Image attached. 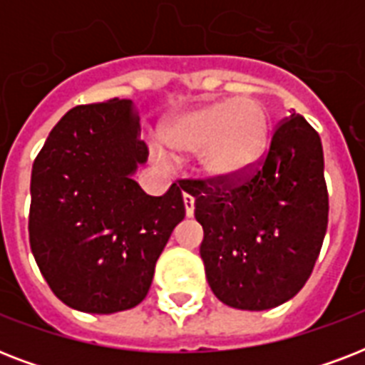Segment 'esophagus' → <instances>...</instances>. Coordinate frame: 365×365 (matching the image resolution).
I'll use <instances>...</instances> for the list:
<instances>
[{
  "label": "esophagus",
  "mask_w": 365,
  "mask_h": 365,
  "mask_svg": "<svg viewBox=\"0 0 365 365\" xmlns=\"http://www.w3.org/2000/svg\"><path fill=\"white\" fill-rule=\"evenodd\" d=\"M183 205H185V214H187L189 217L193 216L195 199H193V195L189 193V191H183Z\"/></svg>",
  "instance_id": "34e87169"
}]
</instances>
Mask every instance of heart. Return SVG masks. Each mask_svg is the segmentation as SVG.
Listing matches in <instances>:
<instances>
[{
  "mask_svg": "<svg viewBox=\"0 0 365 365\" xmlns=\"http://www.w3.org/2000/svg\"><path fill=\"white\" fill-rule=\"evenodd\" d=\"M267 113L252 98H227L183 111L160 130L174 155L199 153L200 168L212 178H237L259 160L267 145ZM160 159L165 153L157 151Z\"/></svg>",
  "mask_w": 365,
  "mask_h": 365,
  "instance_id": "obj_1",
  "label": "heart"
}]
</instances>
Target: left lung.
Here are the masks:
<instances>
[{"label":"left lung","instance_id":"8db88e82","mask_svg":"<svg viewBox=\"0 0 365 365\" xmlns=\"http://www.w3.org/2000/svg\"><path fill=\"white\" fill-rule=\"evenodd\" d=\"M205 239L200 257L217 299L267 311L311 277L328 229V187L318 132L292 113L265 159L237 178L187 180Z\"/></svg>","mask_w":365,"mask_h":365}]
</instances>
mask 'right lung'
Instances as JSON below:
<instances>
[{
	"instance_id": "1",
	"label": "right lung",
	"mask_w": 365,
	"mask_h": 365,
	"mask_svg": "<svg viewBox=\"0 0 365 365\" xmlns=\"http://www.w3.org/2000/svg\"><path fill=\"white\" fill-rule=\"evenodd\" d=\"M130 100L77 106L34 160L28 231L48 288L71 309L111 314L142 303L155 263L185 217L182 189L145 195L148 160Z\"/></svg>"
}]
</instances>
